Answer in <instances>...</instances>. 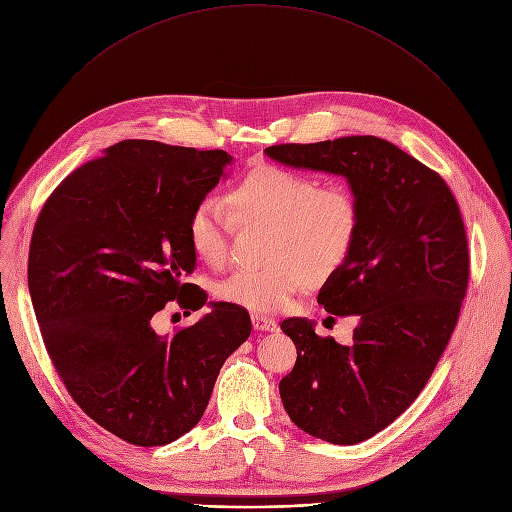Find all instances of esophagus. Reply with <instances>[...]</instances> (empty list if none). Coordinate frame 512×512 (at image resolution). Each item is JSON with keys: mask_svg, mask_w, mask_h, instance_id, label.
I'll return each instance as SVG.
<instances>
[{"mask_svg": "<svg viewBox=\"0 0 512 512\" xmlns=\"http://www.w3.org/2000/svg\"><path fill=\"white\" fill-rule=\"evenodd\" d=\"M251 320H253V329L255 331H277V322L273 320V318H269V316H263V314H253L251 316Z\"/></svg>", "mask_w": 512, "mask_h": 512, "instance_id": "34e87169", "label": "esophagus"}]
</instances>
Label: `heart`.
I'll list each match as a JSON object with an SVG mask.
<instances>
[{
    "instance_id": "obj_1",
    "label": "heart",
    "mask_w": 512,
    "mask_h": 512,
    "mask_svg": "<svg viewBox=\"0 0 512 512\" xmlns=\"http://www.w3.org/2000/svg\"><path fill=\"white\" fill-rule=\"evenodd\" d=\"M226 200L237 220L273 230L269 265L237 269L216 286L218 300L251 312L282 310L310 282L337 273L357 243L359 202L343 183H318L310 173L263 163L232 183ZM185 232L200 261L212 267L226 261L230 216L222 202L200 198Z\"/></svg>"
}]
</instances>
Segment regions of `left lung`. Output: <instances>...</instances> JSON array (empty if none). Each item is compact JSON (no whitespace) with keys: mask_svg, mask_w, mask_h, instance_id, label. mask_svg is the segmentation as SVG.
<instances>
[{"mask_svg":"<svg viewBox=\"0 0 512 512\" xmlns=\"http://www.w3.org/2000/svg\"><path fill=\"white\" fill-rule=\"evenodd\" d=\"M265 153L347 177L359 202L353 253L318 294L329 314L359 318L353 341L339 345L306 318H286L298 359L280 394L308 435L361 443L423 392L455 331L470 280L466 226L445 179L384 138L284 143Z\"/></svg>","mask_w":512,"mask_h":512,"instance_id":"left-lung-1","label":"left lung"}]
</instances>
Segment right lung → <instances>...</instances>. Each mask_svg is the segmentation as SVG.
<instances>
[{"instance_id":"right-lung-1","label":"right lung","mask_w":512,"mask_h":512,"mask_svg":"<svg viewBox=\"0 0 512 512\" xmlns=\"http://www.w3.org/2000/svg\"><path fill=\"white\" fill-rule=\"evenodd\" d=\"M226 151L122 141L69 173L44 202L30 241L28 288L40 335L77 406L141 447L198 425L226 357L251 335L243 306L157 335L165 306L190 314L208 294L188 216L218 183Z\"/></svg>"}]
</instances>
